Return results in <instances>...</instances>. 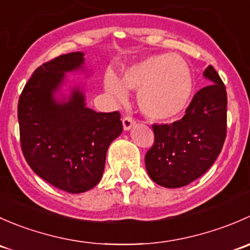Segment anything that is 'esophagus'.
<instances>
[{"mask_svg": "<svg viewBox=\"0 0 250 250\" xmlns=\"http://www.w3.org/2000/svg\"><path fill=\"white\" fill-rule=\"evenodd\" d=\"M122 123H123V129H125V130H129L130 128H132L133 125H135V121L133 120V118L130 117V116H125V117L123 118Z\"/></svg>", "mask_w": 250, "mask_h": 250, "instance_id": "34e87169", "label": "esophagus"}]
</instances>
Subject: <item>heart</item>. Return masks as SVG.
Instances as JSON below:
<instances>
[{
    "label": "heart",
    "instance_id": "b5f03b06",
    "mask_svg": "<svg viewBox=\"0 0 250 250\" xmlns=\"http://www.w3.org/2000/svg\"><path fill=\"white\" fill-rule=\"evenodd\" d=\"M104 88L118 102L125 100V90H138V106L146 117L170 121L190 104L195 80L190 65L180 55L155 54L125 67L118 80L106 74Z\"/></svg>",
    "mask_w": 250,
    "mask_h": 250
}]
</instances>
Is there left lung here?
<instances>
[{
	"label": "left lung",
	"instance_id": "obj_1",
	"mask_svg": "<svg viewBox=\"0 0 250 250\" xmlns=\"http://www.w3.org/2000/svg\"><path fill=\"white\" fill-rule=\"evenodd\" d=\"M203 76L210 84L196 93L181 120L152 125L155 144L146 153L145 166L148 176L165 188H183L202 176L223 148L226 88L211 65Z\"/></svg>",
	"mask_w": 250,
	"mask_h": 250
}]
</instances>
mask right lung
I'll list each match as a JSON object with an SVG mask.
<instances>
[{
  "label": "right lung",
  "instance_id": "add662e5",
  "mask_svg": "<svg viewBox=\"0 0 250 250\" xmlns=\"http://www.w3.org/2000/svg\"><path fill=\"white\" fill-rule=\"evenodd\" d=\"M84 65L82 52L46 62L35 70L18 104L27 165L50 185L70 193L99 184L107 148L123 130L118 111L89 109L83 85L67 81V72H87Z\"/></svg>",
  "mask_w": 250,
  "mask_h": 250
}]
</instances>
